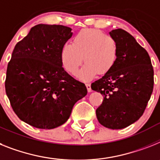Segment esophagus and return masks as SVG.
<instances>
[{
    "instance_id": "esophagus-1",
    "label": "esophagus",
    "mask_w": 160,
    "mask_h": 160,
    "mask_svg": "<svg viewBox=\"0 0 160 160\" xmlns=\"http://www.w3.org/2000/svg\"><path fill=\"white\" fill-rule=\"evenodd\" d=\"M85 85H86V88H87V90H88V92H91V91H92V88H91L90 83H86V84H85Z\"/></svg>"
}]
</instances>
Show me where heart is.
I'll list each match as a JSON object with an SVG mask.
<instances>
[{
    "label": "heart",
    "instance_id": "obj_1",
    "mask_svg": "<svg viewBox=\"0 0 160 160\" xmlns=\"http://www.w3.org/2000/svg\"><path fill=\"white\" fill-rule=\"evenodd\" d=\"M60 57L63 68L72 75L77 73L84 58L85 64L78 77L88 80L97 73L105 75L114 68L118 47L113 39L101 30L83 29L74 37L72 44H64Z\"/></svg>",
    "mask_w": 160,
    "mask_h": 160
}]
</instances>
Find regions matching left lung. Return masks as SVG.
<instances>
[{
    "label": "left lung",
    "instance_id": "left-lung-1",
    "mask_svg": "<svg viewBox=\"0 0 160 160\" xmlns=\"http://www.w3.org/2000/svg\"><path fill=\"white\" fill-rule=\"evenodd\" d=\"M118 47L114 68L91 84L103 95L96 110L99 123L106 128L122 129L143 115L154 88V70L147 51L123 29L110 32Z\"/></svg>",
    "mask_w": 160,
    "mask_h": 160
}]
</instances>
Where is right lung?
<instances>
[{
  "label": "right lung",
  "instance_id": "1",
  "mask_svg": "<svg viewBox=\"0 0 160 160\" xmlns=\"http://www.w3.org/2000/svg\"><path fill=\"white\" fill-rule=\"evenodd\" d=\"M72 36L68 27L38 24L13 50L5 92L18 117L33 127L52 129L63 124L75 103L87 94L84 83L62 64V47Z\"/></svg>",
  "mask_w": 160,
  "mask_h": 160
}]
</instances>
